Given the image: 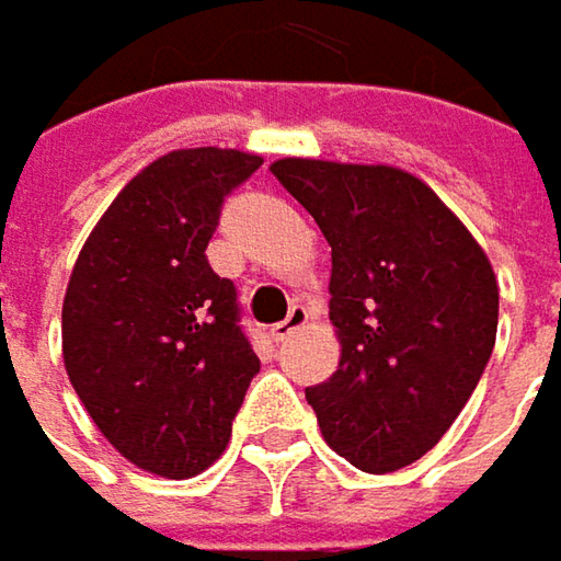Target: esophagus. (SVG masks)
Segmentation results:
<instances>
[{
  "label": "esophagus",
  "mask_w": 561,
  "mask_h": 561,
  "mask_svg": "<svg viewBox=\"0 0 561 561\" xmlns=\"http://www.w3.org/2000/svg\"><path fill=\"white\" fill-rule=\"evenodd\" d=\"M301 324H308V308L305 305H291L288 308V314H285V321H279V324H273V340L279 343V340H285L288 333H295Z\"/></svg>",
  "instance_id": "1"
}]
</instances>
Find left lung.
I'll use <instances>...</instances> for the list:
<instances>
[{
  "instance_id": "8db88e82",
  "label": "left lung",
  "mask_w": 561,
  "mask_h": 561,
  "mask_svg": "<svg viewBox=\"0 0 561 561\" xmlns=\"http://www.w3.org/2000/svg\"><path fill=\"white\" fill-rule=\"evenodd\" d=\"M331 243L340 366L305 388L333 453L385 476L417 462L472 398L497 333V279L466 225L394 167L276 160Z\"/></svg>"
}]
</instances>
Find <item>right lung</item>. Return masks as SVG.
Instances as JSON below:
<instances>
[{
	"label": "right lung",
	"instance_id": "right-lung-1",
	"mask_svg": "<svg viewBox=\"0 0 561 561\" xmlns=\"http://www.w3.org/2000/svg\"><path fill=\"white\" fill-rule=\"evenodd\" d=\"M260 157L195 147L140 170L79 253L64 298V363L95 427L163 479L205 472L260 373L233 282L205 250Z\"/></svg>",
	"mask_w": 561,
	"mask_h": 561
}]
</instances>
